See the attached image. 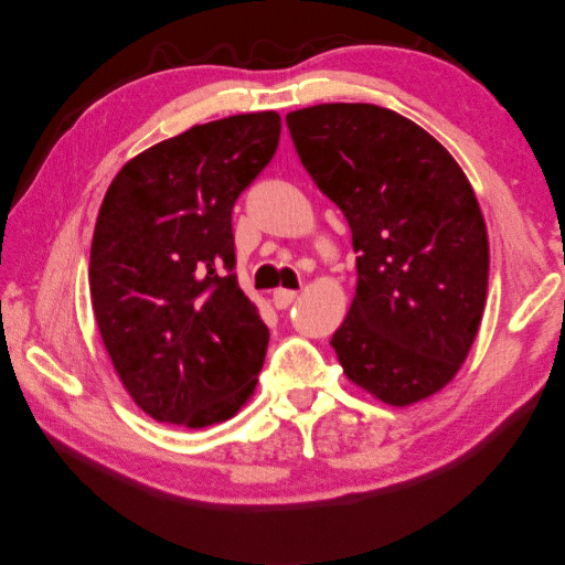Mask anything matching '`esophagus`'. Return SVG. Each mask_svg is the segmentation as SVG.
<instances>
[{
	"mask_svg": "<svg viewBox=\"0 0 565 565\" xmlns=\"http://www.w3.org/2000/svg\"><path fill=\"white\" fill-rule=\"evenodd\" d=\"M295 298H298V292H295V290L277 288V290L273 292V302H275V308H277V310H285V308H290V305L295 302Z\"/></svg>",
	"mask_w": 565,
	"mask_h": 565,
	"instance_id": "34e87169",
	"label": "esophagus"
}]
</instances>
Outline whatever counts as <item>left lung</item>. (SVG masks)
Instances as JSON below:
<instances>
[{
  "instance_id": "1",
  "label": "left lung",
  "mask_w": 565,
  "mask_h": 565,
  "mask_svg": "<svg viewBox=\"0 0 565 565\" xmlns=\"http://www.w3.org/2000/svg\"><path fill=\"white\" fill-rule=\"evenodd\" d=\"M285 122L353 233L358 288L330 340L345 375L391 405L438 393L473 345L488 290L486 222L463 170L377 105H316Z\"/></svg>"
}]
</instances>
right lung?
Instances as JSON below:
<instances>
[{
	"mask_svg": "<svg viewBox=\"0 0 565 565\" xmlns=\"http://www.w3.org/2000/svg\"><path fill=\"white\" fill-rule=\"evenodd\" d=\"M277 140V113L198 125L129 160L102 202L92 308L119 381L154 420L202 428L255 391L270 330L233 273V207Z\"/></svg>",
	"mask_w": 565,
	"mask_h": 565,
	"instance_id": "right-lung-1",
	"label": "right lung"
}]
</instances>
